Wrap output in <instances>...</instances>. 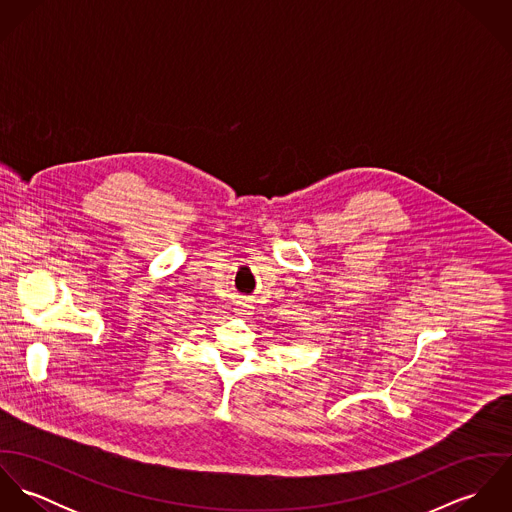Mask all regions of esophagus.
Instances as JSON below:
<instances>
[{
    "label": "esophagus",
    "instance_id": "34e87169",
    "mask_svg": "<svg viewBox=\"0 0 512 512\" xmlns=\"http://www.w3.org/2000/svg\"><path fill=\"white\" fill-rule=\"evenodd\" d=\"M236 313H238V315H242V307H238V309H236Z\"/></svg>",
    "mask_w": 512,
    "mask_h": 512
}]
</instances>
